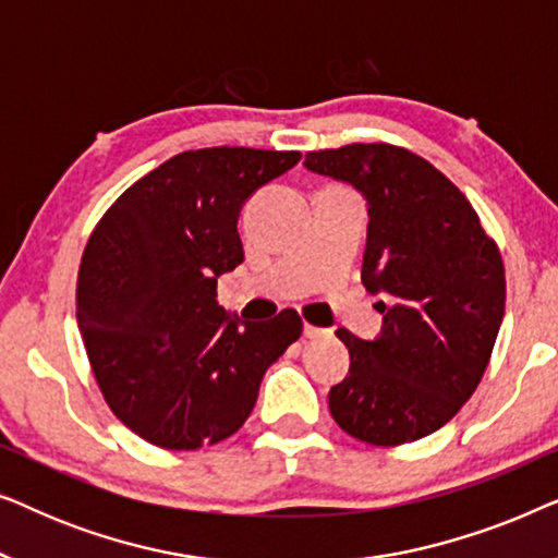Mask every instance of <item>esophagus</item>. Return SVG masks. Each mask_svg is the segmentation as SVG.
<instances>
[{
    "instance_id": "obj_1",
    "label": "esophagus",
    "mask_w": 558,
    "mask_h": 558,
    "mask_svg": "<svg viewBox=\"0 0 558 558\" xmlns=\"http://www.w3.org/2000/svg\"><path fill=\"white\" fill-rule=\"evenodd\" d=\"M327 335H332L330 330H323V327H315V325H304V338L310 340H317V338H327Z\"/></svg>"
}]
</instances>
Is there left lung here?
I'll use <instances>...</instances> for the list:
<instances>
[{"instance_id":"obj_1","label":"left lung","mask_w":558,"mask_h":558,"mask_svg":"<svg viewBox=\"0 0 558 558\" xmlns=\"http://www.w3.org/2000/svg\"><path fill=\"white\" fill-rule=\"evenodd\" d=\"M304 165L363 193V284L384 294L376 340L338 330L350 371L330 388V414L365 445L422 439L462 409L490 363L506 310L498 243L452 180L396 144L307 151Z\"/></svg>"}]
</instances>
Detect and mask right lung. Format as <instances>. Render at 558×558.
Instances as JSON below:
<instances>
[{
  "mask_svg": "<svg viewBox=\"0 0 558 558\" xmlns=\"http://www.w3.org/2000/svg\"><path fill=\"white\" fill-rule=\"evenodd\" d=\"M300 151L174 155L104 213L83 251L75 315L96 384L124 426L162 449L235 434L269 365L302 335L296 310L231 317L218 277L243 262L239 213Z\"/></svg>",
  "mask_w": 558,
  "mask_h": 558,
  "instance_id": "add662e5",
  "label": "right lung"
}]
</instances>
